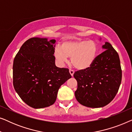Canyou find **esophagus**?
<instances>
[{
    "label": "esophagus",
    "mask_w": 132,
    "mask_h": 132,
    "mask_svg": "<svg viewBox=\"0 0 132 132\" xmlns=\"http://www.w3.org/2000/svg\"><path fill=\"white\" fill-rule=\"evenodd\" d=\"M69 71H70V75H71V76H73L74 73H75V71H74V70H73L70 69L69 70Z\"/></svg>",
    "instance_id": "esophagus-1"
}]
</instances>
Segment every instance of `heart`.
I'll use <instances>...</instances> for the list:
<instances>
[{
	"instance_id": "obj_1",
	"label": "heart",
	"mask_w": 132,
	"mask_h": 132,
	"mask_svg": "<svg viewBox=\"0 0 132 132\" xmlns=\"http://www.w3.org/2000/svg\"><path fill=\"white\" fill-rule=\"evenodd\" d=\"M97 52V45L93 41H66L62 43L61 47L55 48L54 56L60 65L67 63L69 57L75 68L85 70L94 61Z\"/></svg>"
}]
</instances>
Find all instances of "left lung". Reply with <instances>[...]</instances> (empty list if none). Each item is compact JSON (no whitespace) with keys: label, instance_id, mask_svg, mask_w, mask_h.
I'll return each instance as SVG.
<instances>
[{"label":"left lung","instance_id":"obj_1","mask_svg":"<svg viewBox=\"0 0 132 132\" xmlns=\"http://www.w3.org/2000/svg\"><path fill=\"white\" fill-rule=\"evenodd\" d=\"M102 48L105 50L95 57L89 67L74 74L77 82L76 98L88 108H102L109 104L118 93L121 82L118 53L108 42Z\"/></svg>","mask_w":132,"mask_h":132}]
</instances>
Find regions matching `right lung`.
Returning a JSON list of instances; mask_svg holds the SVG:
<instances>
[{
	"label": "right lung",
	"instance_id": "obj_1",
	"mask_svg": "<svg viewBox=\"0 0 132 132\" xmlns=\"http://www.w3.org/2000/svg\"><path fill=\"white\" fill-rule=\"evenodd\" d=\"M55 42L32 38L23 43L14 59V89L23 102L35 109L52 105L60 86L71 77L68 68L56 66Z\"/></svg>",
	"mask_w": 132,
	"mask_h": 132
}]
</instances>
